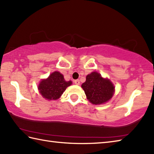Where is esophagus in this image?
<instances>
[{
	"mask_svg": "<svg viewBox=\"0 0 154 154\" xmlns=\"http://www.w3.org/2000/svg\"><path fill=\"white\" fill-rule=\"evenodd\" d=\"M80 83V80H74V84H76V85H79Z\"/></svg>",
	"mask_w": 154,
	"mask_h": 154,
	"instance_id": "esophagus-1",
	"label": "esophagus"
}]
</instances>
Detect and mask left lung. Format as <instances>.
<instances>
[{
  "label": "left lung",
  "instance_id": "8db88e82",
  "mask_svg": "<svg viewBox=\"0 0 154 154\" xmlns=\"http://www.w3.org/2000/svg\"><path fill=\"white\" fill-rule=\"evenodd\" d=\"M87 99L95 105L102 104L110 100L114 94L115 87L108 78H103L97 72L88 74L82 84Z\"/></svg>",
  "mask_w": 154,
  "mask_h": 154
}]
</instances>
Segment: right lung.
<instances>
[{"label": "right lung", "instance_id": "1", "mask_svg": "<svg viewBox=\"0 0 154 154\" xmlns=\"http://www.w3.org/2000/svg\"><path fill=\"white\" fill-rule=\"evenodd\" d=\"M72 84V81H66L63 75L56 71L50 75L48 78L40 81L38 89L44 98L56 100L62 96L66 88Z\"/></svg>", "mask_w": 154, "mask_h": 154}]
</instances>
